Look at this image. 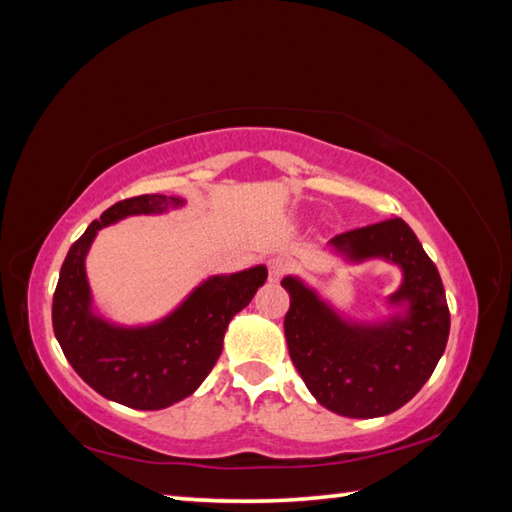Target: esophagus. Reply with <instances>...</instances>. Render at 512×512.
I'll list each match as a JSON object with an SVG mask.
<instances>
[{"label":"esophagus","instance_id":"1","mask_svg":"<svg viewBox=\"0 0 512 512\" xmlns=\"http://www.w3.org/2000/svg\"><path fill=\"white\" fill-rule=\"evenodd\" d=\"M285 272H290V261L285 257H272L268 261V279L272 283H277L285 275Z\"/></svg>","mask_w":512,"mask_h":512}]
</instances>
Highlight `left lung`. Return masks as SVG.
<instances>
[{
	"label": "left lung",
	"mask_w": 512,
	"mask_h": 512,
	"mask_svg": "<svg viewBox=\"0 0 512 512\" xmlns=\"http://www.w3.org/2000/svg\"><path fill=\"white\" fill-rule=\"evenodd\" d=\"M331 244L353 259L386 257L403 268L392 301H410V316L382 327H351L292 277L283 329L290 358L320 406L351 419L384 417L417 395L449 338V307L434 261L401 218L336 235Z\"/></svg>",
	"instance_id": "left-lung-1"
}]
</instances>
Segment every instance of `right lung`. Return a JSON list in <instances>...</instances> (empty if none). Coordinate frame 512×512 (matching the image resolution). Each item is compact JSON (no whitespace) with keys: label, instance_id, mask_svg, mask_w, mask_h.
<instances>
[{"label":"right lung","instance_id":"add662e5","mask_svg":"<svg viewBox=\"0 0 512 512\" xmlns=\"http://www.w3.org/2000/svg\"><path fill=\"white\" fill-rule=\"evenodd\" d=\"M183 205L178 196L144 194L115 202L71 244L52 301L54 336L67 362L102 397L135 410H161L185 399L222 353L231 318L253 301L264 266L213 277L165 318L146 329H117L89 312L85 255L106 224L135 213Z\"/></svg>","mask_w":512,"mask_h":512}]
</instances>
